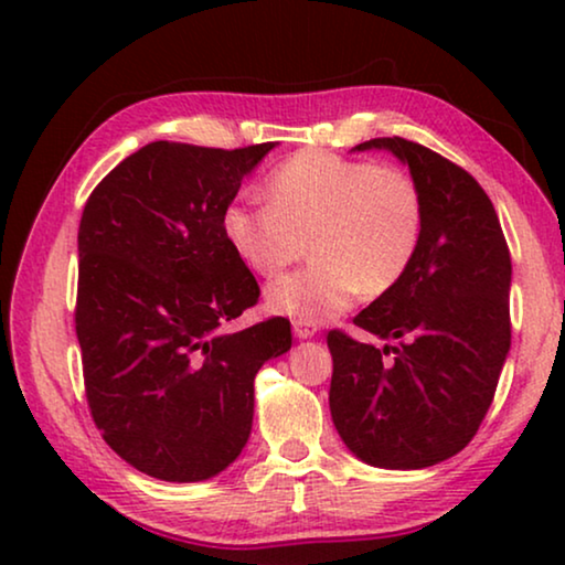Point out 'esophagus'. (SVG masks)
<instances>
[{"instance_id":"esophagus-1","label":"esophagus","mask_w":565,"mask_h":565,"mask_svg":"<svg viewBox=\"0 0 565 565\" xmlns=\"http://www.w3.org/2000/svg\"><path fill=\"white\" fill-rule=\"evenodd\" d=\"M292 334L298 339H311L316 334V323H306V321H292Z\"/></svg>"}]
</instances>
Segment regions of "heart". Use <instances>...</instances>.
<instances>
[{"label":"heart","mask_w":565,"mask_h":565,"mask_svg":"<svg viewBox=\"0 0 565 565\" xmlns=\"http://www.w3.org/2000/svg\"><path fill=\"white\" fill-rule=\"evenodd\" d=\"M223 236L252 273L273 277L308 252L313 262L267 285L269 311L323 323L360 292L381 298L408 275L427 228V203L406 169L298 151L267 177V203L223 207Z\"/></svg>","instance_id":"b5f03b06"}]
</instances>
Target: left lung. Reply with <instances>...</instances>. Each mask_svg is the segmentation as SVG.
<instances>
[{
	"label": "left lung",
	"mask_w": 565,
	"mask_h": 565,
	"mask_svg": "<svg viewBox=\"0 0 565 565\" xmlns=\"http://www.w3.org/2000/svg\"><path fill=\"white\" fill-rule=\"evenodd\" d=\"M370 149L408 167L427 228L404 280L354 316L360 329L401 344L377 350L329 331V408L362 462L419 470L458 455L489 412L512 344V259L489 195L466 169L398 136L354 146Z\"/></svg>",
	"instance_id": "8db88e82"
}]
</instances>
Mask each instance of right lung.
Instances as JSON below:
<instances>
[{"label": "right lung", "instance_id": "add662e5", "mask_svg": "<svg viewBox=\"0 0 565 565\" xmlns=\"http://www.w3.org/2000/svg\"><path fill=\"white\" fill-rule=\"evenodd\" d=\"M273 149L153 141L84 205L74 319L89 412L105 443L159 481H207L242 455L254 375L292 344L282 316L226 331L259 285L221 215Z\"/></svg>", "mask_w": 565, "mask_h": 565}]
</instances>
